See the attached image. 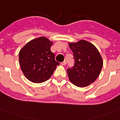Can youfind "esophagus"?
Listing matches in <instances>:
<instances>
[{"instance_id":"esophagus-1","label":"esophagus","mask_w":120,"mask_h":120,"mask_svg":"<svg viewBox=\"0 0 120 120\" xmlns=\"http://www.w3.org/2000/svg\"><path fill=\"white\" fill-rule=\"evenodd\" d=\"M66 61H64L63 63H61V64L63 65V66H64V65H66Z\"/></svg>"}]
</instances>
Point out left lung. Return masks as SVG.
Segmentation results:
<instances>
[{
    "mask_svg": "<svg viewBox=\"0 0 120 120\" xmlns=\"http://www.w3.org/2000/svg\"><path fill=\"white\" fill-rule=\"evenodd\" d=\"M73 52L74 65L67 69L69 79L74 85L83 88L97 79L103 66L99 52L91 43L80 40L69 43Z\"/></svg>",
    "mask_w": 120,
    "mask_h": 120,
    "instance_id": "1",
    "label": "left lung"
}]
</instances>
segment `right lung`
Wrapping results in <instances>:
<instances>
[{"label": "right lung", "mask_w": 120, "mask_h": 120, "mask_svg": "<svg viewBox=\"0 0 120 120\" xmlns=\"http://www.w3.org/2000/svg\"><path fill=\"white\" fill-rule=\"evenodd\" d=\"M52 42L45 37L31 40L19 52V63L24 75L34 83H41L51 77L59 63L50 50Z\"/></svg>", "instance_id": "right-lung-1"}]
</instances>
